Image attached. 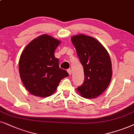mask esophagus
Masks as SVG:
<instances>
[{"label":"esophagus","instance_id":"obj_1","mask_svg":"<svg viewBox=\"0 0 134 134\" xmlns=\"http://www.w3.org/2000/svg\"><path fill=\"white\" fill-rule=\"evenodd\" d=\"M67 72L69 73V75H71V74H72V70H71V69H68L67 70Z\"/></svg>","mask_w":134,"mask_h":134}]
</instances>
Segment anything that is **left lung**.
Here are the masks:
<instances>
[{
  "label": "left lung",
  "instance_id": "8db88e82",
  "mask_svg": "<svg viewBox=\"0 0 134 134\" xmlns=\"http://www.w3.org/2000/svg\"><path fill=\"white\" fill-rule=\"evenodd\" d=\"M80 61L83 67L85 80L77 88L83 97L92 99L100 95L109 85L112 76L109 54L100 43L85 35L72 37Z\"/></svg>",
  "mask_w": 134,
  "mask_h": 134
}]
</instances>
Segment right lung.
I'll list each match as a JSON object with an SVG mask.
<instances>
[{"label":"right lung","instance_id":"add662e5","mask_svg":"<svg viewBox=\"0 0 134 134\" xmlns=\"http://www.w3.org/2000/svg\"><path fill=\"white\" fill-rule=\"evenodd\" d=\"M60 41L48 35L34 39L26 46L19 61L21 79L30 93L45 97L54 93L60 80L69 76L60 69L54 51Z\"/></svg>","mask_w":134,"mask_h":134}]
</instances>
